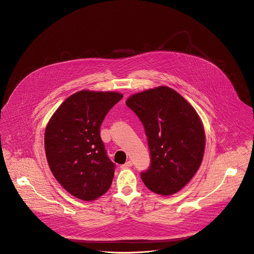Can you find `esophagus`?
<instances>
[{
    "instance_id": "34e87169",
    "label": "esophagus",
    "mask_w": 254,
    "mask_h": 254,
    "mask_svg": "<svg viewBox=\"0 0 254 254\" xmlns=\"http://www.w3.org/2000/svg\"><path fill=\"white\" fill-rule=\"evenodd\" d=\"M132 165H133L132 161H131V160H129V161H127L126 163H124L123 165H121V168H123V169H126V168H130V167H132Z\"/></svg>"
}]
</instances>
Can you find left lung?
<instances>
[{
    "label": "left lung",
    "instance_id": "1",
    "mask_svg": "<svg viewBox=\"0 0 254 254\" xmlns=\"http://www.w3.org/2000/svg\"><path fill=\"white\" fill-rule=\"evenodd\" d=\"M126 105L143 123L147 138L150 165L141 173L144 184L161 195L179 191L202 161L205 134L198 114L165 86L135 94Z\"/></svg>",
    "mask_w": 254,
    "mask_h": 254
}]
</instances>
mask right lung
I'll use <instances>...</instances> for the list:
<instances>
[{
    "mask_svg": "<svg viewBox=\"0 0 254 254\" xmlns=\"http://www.w3.org/2000/svg\"><path fill=\"white\" fill-rule=\"evenodd\" d=\"M122 98L116 92H77L56 110L46 127L51 171L79 199L95 200L110 188L115 164L107 155L100 130L108 112Z\"/></svg>",
    "mask_w": 254,
    "mask_h": 254,
    "instance_id": "add662e5",
    "label": "right lung"
}]
</instances>
